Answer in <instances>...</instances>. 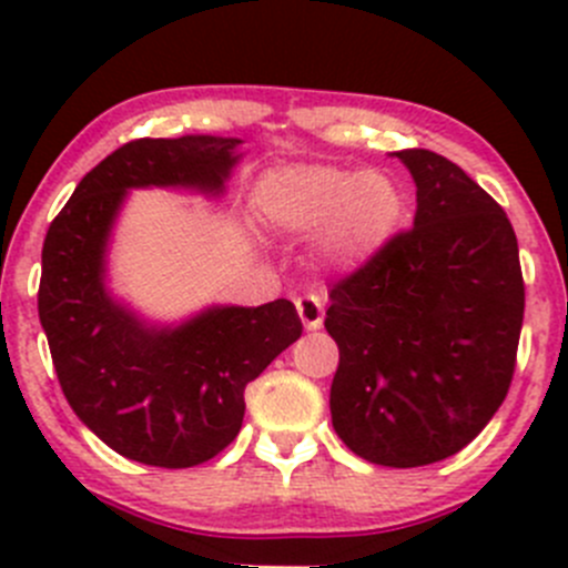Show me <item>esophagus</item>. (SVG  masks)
<instances>
[{
  "instance_id": "1",
  "label": "esophagus",
  "mask_w": 568,
  "mask_h": 568,
  "mask_svg": "<svg viewBox=\"0 0 568 568\" xmlns=\"http://www.w3.org/2000/svg\"><path fill=\"white\" fill-rule=\"evenodd\" d=\"M296 313H300L307 332L318 329L324 324V302L318 296H302V300H296Z\"/></svg>"
}]
</instances>
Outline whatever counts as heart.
I'll use <instances>...</instances> for the list:
<instances>
[{"instance_id": "obj_1", "label": "heart", "mask_w": 568, "mask_h": 568, "mask_svg": "<svg viewBox=\"0 0 568 568\" xmlns=\"http://www.w3.org/2000/svg\"><path fill=\"white\" fill-rule=\"evenodd\" d=\"M255 209L283 233L321 231L318 252L329 266L359 268L393 242L406 203L395 178L382 170L294 164L261 178Z\"/></svg>"}]
</instances>
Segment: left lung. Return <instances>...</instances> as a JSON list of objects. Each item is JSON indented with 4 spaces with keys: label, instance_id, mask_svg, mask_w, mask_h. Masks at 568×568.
<instances>
[{
    "label": "left lung",
    "instance_id": "obj_1",
    "mask_svg": "<svg viewBox=\"0 0 568 568\" xmlns=\"http://www.w3.org/2000/svg\"><path fill=\"white\" fill-rule=\"evenodd\" d=\"M393 156L417 186L415 225L329 291V412L365 462L423 467L459 454L500 409L525 283L511 222L473 178L423 148Z\"/></svg>",
    "mask_w": 568,
    "mask_h": 568
}]
</instances>
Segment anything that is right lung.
<instances>
[{"instance_id":"1","label":"right lung","mask_w":568,"mask_h":568,"mask_svg":"<svg viewBox=\"0 0 568 568\" xmlns=\"http://www.w3.org/2000/svg\"><path fill=\"white\" fill-rule=\"evenodd\" d=\"M239 145L211 134L125 142L79 181L45 233L38 313L57 379L79 420L131 462L181 469L214 459L242 428L250 382L302 335L288 300L156 324L106 285L131 189L220 197Z\"/></svg>"}]
</instances>
